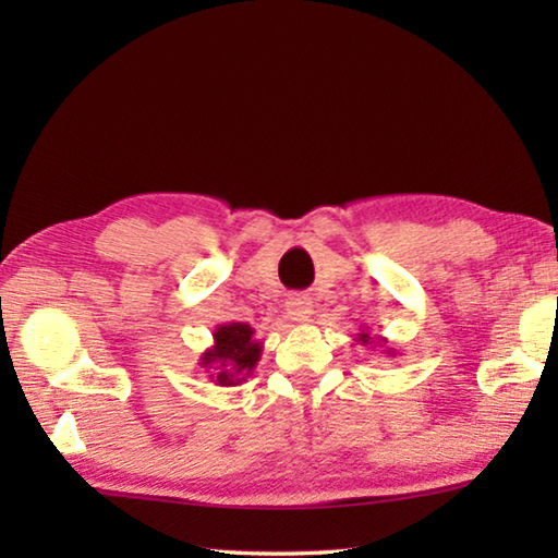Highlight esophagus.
Returning a JSON list of instances; mask_svg holds the SVG:
<instances>
[{
  "instance_id": "34e87169",
  "label": "esophagus",
  "mask_w": 558,
  "mask_h": 558,
  "mask_svg": "<svg viewBox=\"0 0 558 558\" xmlns=\"http://www.w3.org/2000/svg\"><path fill=\"white\" fill-rule=\"evenodd\" d=\"M312 314H314V306H312L310 298H302V294H294V298H290L288 316L292 318V322L306 324L312 318Z\"/></svg>"
}]
</instances>
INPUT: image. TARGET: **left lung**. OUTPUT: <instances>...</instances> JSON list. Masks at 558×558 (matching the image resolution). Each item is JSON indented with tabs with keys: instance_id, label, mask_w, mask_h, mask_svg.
<instances>
[{
	"instance_id": "obj_1",
	"label": "left lung",
	"mask_w": 558,
	"mask_h": 558,
	"mask_svg": "<svg viewBox=\"0 0 558 558\" xmlns=\"http://www.w3.org/2000/svg\"><path fill=\"white\" fill-rule=\"evenodd\" d=\"M357 342H360V345H364V348H374V345L386 348L388 340L386 338H372L369 330H362V333H357ZM384 354H386V357H393V354H398V352L393 348H386Z\"/></svg>"
}]
</instances>
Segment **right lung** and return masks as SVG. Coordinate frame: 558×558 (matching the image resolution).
I'll use <instances>...</instances> for the list:
<instances>
[{"mask_svg": "<svg viewBox=\"0 0 558 558\" xmlns=\"http://www.w3.org/2000/svg\"><path fill=\"white\" fill-rule=\"evenodd\" d=\"M254 333L256 330L242 322L220 324L213 330V345L198 357V366H204L213 384L232 388L252 376L264 350V342Z\"/></svg>", "mask_w": 558, "mask_h": 558, "instance_id": "right-lung-1", "label": "right lung"}]
</instances>
